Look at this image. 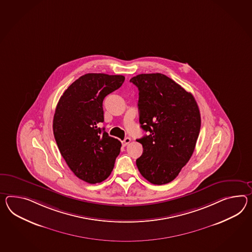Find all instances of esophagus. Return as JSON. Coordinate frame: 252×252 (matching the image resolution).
I'll return each mask as SVG.
<instances>
[{
    "label": "esophagus",
    "mask_w": 252,
    "mask_h": 252,
    "mask_svg": "<svg viewBox=\"0 0 252 252\" xmlns=\"http://www.w3.org/2000/svg\"><path fill=\"white\" fill-rule=\"evenodd\" d=\"M130 142H131V138H129V137H126L122 143H123V146L126 147V146H127V145H128Z\"/></svg>",
    "instance_id": "esophagus-1"
}]
</instances>
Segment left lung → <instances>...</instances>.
Masks as SVG:
<instances>
[{"label": "left lung", "mask_w": 252, "mask_h": 252, "mask_svg": "<svg viewBox=\"0 0 252 252\" xmlns=\"http://www.w3.org/2000/svg\"><path fill=\"white\" fill-rule=\"evenodd\" d=\"M130 82L138 88L139 123L148 132L136 140L143 146L136 166L150 183H169L196 147L201 126L196 100L165 74H138Z\"/></svg>", "instance_id": "8db88e82"}]
</instances>
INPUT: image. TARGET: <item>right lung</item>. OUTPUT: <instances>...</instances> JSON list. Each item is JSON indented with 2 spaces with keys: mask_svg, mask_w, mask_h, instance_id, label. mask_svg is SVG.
<instances>
[{
  "mask_svg": "<svg viewBox=\"0 0 252 252\" xmlns=\"http://www.w3.org/2000/svg\"><path fill=\"white\" fill-rule=\"evenodd\" d=\"M125 76L86 74L74 81L56 106L53 130L62 157L74 175L90 184L110 176L121 143L100 128L104 97L123 85Z\"/></svg>",
  "mask_w": 252,
  "mask_h": 252,
  "instance_id": "right-lung-1",
  "label": "right lung"
}]
</instances>
